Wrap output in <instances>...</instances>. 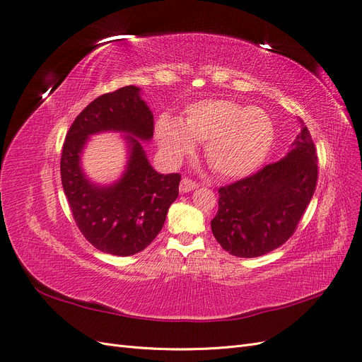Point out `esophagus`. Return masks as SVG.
Listing matches in <instances>:
<instances>
[{
  "label": "esophagus",
  "mask_w": 362,
  "mask_h": 362,
  "mask_svg": "<svg viewBox=\"0 0 362 362\" xmlns=\"http://www.w3.org/2000/svg\"><path fill=\"white\" fill-rule=\"evenodd\" d=\"M198 187V183L197 182H194L192 179H189V177H183L182 179V182H180V192H191V191H194V189H197Z\"/></svg>",
  "instance_id": "obj_1"
}]
</instances>
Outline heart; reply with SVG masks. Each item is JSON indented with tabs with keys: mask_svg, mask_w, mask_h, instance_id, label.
Instances as JSON below:
<instances>
[{
	"mask_svg": "<svg viewBox=\"0 0 362 362\" xmlns=\"http://www.w3.org/2000/svg\"><path fill=\"white\" fill-rule=\"evenodd\" d=\"M157 139L171 160H179L205 142V158L221 177H242L264 161L270 151L274 127L269 114L258 107H242L229 100H204L187 105L182 117L163 116Z\"/></svg>",
	"mask_w": 362,
	"mask_h": 362,
	"instance_id": "1",
	"label": "heart"
}]
</instances>
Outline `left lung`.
<instances>
[{
    "instance_id": "left-lung-1",
    "label": "left lung",
    "mask_w": 362,
    "mask_h": 362,
    "mask_svg": "<svg viewBox=\"0 0 362 362\" xmlns=\"http://www.w3.org/2000/svg\"><path fill=\"white\" fill-rule=\"evenodd\" d=\"M300 132L288 156L218 189L211 230L221 248L240 258L261 257L296 230L317 185L318 157L310 130Z\"/></svg>"
}]
</instances>
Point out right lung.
Returning a JSON list of instances; mask_svg holds the SVG:
<instances>
[{
  "instance_id": "obj_1",
  "label": "right lung",
  "mask_w": 362,
  "mask_h": 362,
  "mask_svg": "<svg viewBox=\"0 0 362 362\" xmlns=\"http://www.w3.org/2000/svg\"><path fill=\"white\" fill-rule=\"evenodd\" d=\"M103 129L130 132L142 141L154 135V116L139 88L123 86L93 100L71 123L62 151V183L76 226L85 239L111 255L144 251L163 229L168 206L179 197V173L160 175L151 167L141 142L128 137L131 160L116 185H92L78 165L89 134Z\"/></svg>"
}]
</instances>
